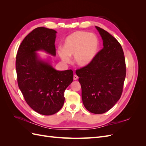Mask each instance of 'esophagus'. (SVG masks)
Segmentation results:
<instances>
[{"mask_svg":"<svg viewBox=\"0 0 146 146\" xmlns=\"http://www.w3.org/2000/svg\"><path fill=\"white\" fill-rule=\"evenodd\" d=\"M78 76H77V75H76V74H75V75H74V80H77V79H78Z\"/></svg>","mask_w":146,"mask_h":146,"instance_id":"1","label":"esophagus"}]
</instances>
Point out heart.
I'll return each mask as SVG.
<instances>
[{
  "instance_id": "1",
  "label": "heart",
  "mask_w": 146,
  "mask_h": 146,
  "mask_svg": "<svg viewBox=\"0 0 146 146\" xmlns=\"http://www.w3.org/2000/svg\"><path fill=\"white\" fill-rule=\"evenodd\" d=\"M99 48V39L95 34L78 31L65 39L63 48H59L58 54L66 63H69L70 56H74L76 64L79 67L85 68L93 62Z\"/></svg>"
}]
</instances>
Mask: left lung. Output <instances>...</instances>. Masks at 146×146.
<instances>
[{"instance_id": "left-lung-1", "label": "left lung", "mask_w": 146, "mask_h": 146, "mask_svg": "<svg viewBox=\"0 0 146 146\" xmlns=\"http://www.w3.org/2000/svg\"><path fill=\"white\" fill-rule=\"evenodd\" d=\"M103 40L104 48L90 65L76 70L86 109L102 114L116 104L122 95L126 76L122 46L107 31L96 26Z\"/></svg>"}]
</instances>
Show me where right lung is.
<instances>
[{
  "label": "right lung",
  "mask_w": 146,
  "mask_h": 146,
  "mask_svg": "<svg viewBox=\"0 0 146 146\" xmlns=\"http://www.w3.org/2000/svg\"><path fill=\"white\" fill-rule=\"evenodd\" d=\"M53 29L38 27L26 36L17 50V83L26 102L42 115H52L62 108L64 92L73 81L71 69L57 70L49 59H41L38 51L56 55V33Z\"/></svg>",
  "instance_id": "right-lung-1"
}]
</instances>
